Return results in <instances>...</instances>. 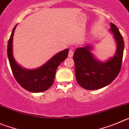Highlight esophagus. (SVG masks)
<instances>
[{
  "label": "esophagus",
  "instance_id": "esophagus-1",
  "mask_svg": "<svg viewBox=\"0 0 129 129\" xmlns=\"http://www.w3.org/2000/svg\"><path fill=\"white\" fill-rule=\"evenodd\" d=\"M73 53H74V52H73V49H70L69 51V54H68V56L69 58H72L73 56Z\"/></svg>",
  "mask_w": 129,
  "mask_h": 129
}]
</instances>
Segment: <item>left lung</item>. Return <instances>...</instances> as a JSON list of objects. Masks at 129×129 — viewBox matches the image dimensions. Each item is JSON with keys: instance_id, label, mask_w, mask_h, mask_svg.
Wrapping results in <instances>:
<instances>
[{"instance_id": "left-lung-1", "label": "left lung", "mask_w": 129, "mask_h": 129, "mask_svg": "<svg viewBox=\"0 0 129 129\" xmlns=\"http://www.w3.org/2000/svg\"><path fill=\"white\" fill-rule=\"evenodd\" d=\"M109 32L113 35L116 50L113 56L102 62L92 53L90 44L77 48L74 53L76 79L81 87L87 90H96L109 85L119 74L122 63L124 41L118 27L111 23Z\"/></svg>"}]
</instances>
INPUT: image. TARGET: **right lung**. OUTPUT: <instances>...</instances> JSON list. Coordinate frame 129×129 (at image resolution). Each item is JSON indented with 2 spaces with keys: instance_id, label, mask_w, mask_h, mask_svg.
Here are the masks:
<instances>
[{
  "instance_id": "add662e5",
  "label": "right lung",
  "mask_w": 129,
  "mask_h": 129,
  "mask_svg": "<svg viewBox=\"0 0 129 129\" xmlns=\"http://www.w3.org/2000/svg\"><path fill=\"white\" fill-rule=\"evenodd\" d=\"M14 27L8 44V57L13 76L24 89L31 92H40L47 90L53 85L56 69L59 65L66 60L69 49H66L54 54L46 63L33 69H27L18 64L13 56V40Z\"/></svg>"
}]
</instances>
